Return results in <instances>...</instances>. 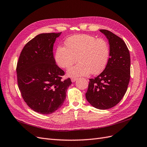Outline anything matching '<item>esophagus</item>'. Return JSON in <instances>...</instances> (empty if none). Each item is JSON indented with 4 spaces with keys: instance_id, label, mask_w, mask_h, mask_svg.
<instances>
[{
    "instance_id": "1",
    "label": "esophagus",
    "mask_w": 147,
    "mask_h": 147,
    "mask_svg": "<svg viewBox=\"0 0 147 147\" xmlns=\"http://www.w3.org/2000/svg\"><path fill=\"white\" fill-rule=\"evenodd\" d=\"M78 80L77 78H71V81H72V82H75V81H77Z\"/></svg>"
}]
</instances>
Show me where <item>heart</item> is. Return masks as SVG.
Here are the masks:
<instances>
[{
	"instance_id": "b5f03b06",
	"label": "heart",
	"mask_w": 147,
	"mask_h": 147,
	"mask_svg": "<svg viewBox=\"0 0 147 147\" xmlns=\"http://www.w3.org/2000/svg\"><path fill=\"white\" fill-rule=\"evenodd\" d=\"M65 47L58 46L55 53V60L61 68L70 67L67 74L69 77L87 76L103 72L110 58V47L103 38L93 35L79 34L70 36L65 41Z\"/></svg>"
}]
</instances>
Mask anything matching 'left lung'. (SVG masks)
<instances>
[{
    "label": "left lung",
    "instance_id": "8db88e82",
    "mask_svg": "<svg viewBox=\"0 0 147 147\" xmlns=\"http://www.w3.org/2000/svg\"><path fill=\"white\" fill-rule=\"evenodd\" d=\"M100 31L109 40L110 58L103 72L90 79L86 98L94 107L105 110L118 104L125 94L131 77V59L123 39L108 30Z\"/></svg>",
    "mask_w": 147,
    "mask_h": 147
}]
</instances>
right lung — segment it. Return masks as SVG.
<instances>
[{"label":"right lung","mask_w":147,"mask_h":147,"mask_svg":"<svg viewBox=\"0 0 147 147\" xmlns=\"http://www.w3.org/2000/svg\"><path fill=\"white\" fill-rule=\"evenodd\" d=\"M59 33L37 35L26 44L17 63L18 85L24 100L35 112L51 114L63 105L70 78L56 64L53 45Z\"/></svg>","instance_id":"add662e5"}]
</instances>
